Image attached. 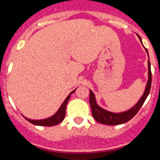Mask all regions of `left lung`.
Wrapping results in <instances>:
<instances>
[{
	"label": "left lung",
	"mask_w": 160,
	"mask_h": 160,
	"mask_svg": "<svg viewBox=\"0 0 160 160\" xmlns=\"http://www.w3.org/2000/svg\"><path fill=\"white\" fill-rule=\"evenodd\" d=\"M137 36H138V39L140 40L141 43H142L140 37L138 36V34H137ZM145 50H146L147 53L148 55V49H145ZM148 58H149V56H148ZM148 79L143 94L141 96L139 100L137 102L136 104L131 108H130L129 110H128V111L119 113H114L102 108L101 107L98 105L94 94L90 90V107H91V111H92L93 117L97 122H100L102 124H105V125H119V124H122L128 122L138 113L139 109L142 107V104H143L146 98H148V94L150 93V90H151V86H152V71H151V64H150L149 59L148 60Z\"/></svg>",
	"instance_id": "obj_1"
}]
</instances>
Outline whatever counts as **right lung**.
Masks as SVG:
<instances>
[{
	"instance_id": "1",
	"label": "right lung",
	"mask_w": 160,
	"mask_h": 160,
	"mask_svg": "<svg viewBox=\"0 0 160 160\" xmlns=\"http://www.w3.org/2000/svg\"><path fill=\"white\" fill-rule=\"evenodd\" d=\"M76 90V89L74 90H73L71 93H70V94L66 97V99L64 100V102H62V104L61 105V107H59V109L58 110V111L55 113L53 115L47 118H44V119H29V118H26V117L24 116V118L25 119L29 121V122H31L32 124H34L37 126H44V127H53V126L57 125V124L60 123L63 121L65 116H66V105H67V102L69 101L70 98V94H73L74 91Z\"/></svg>"
}]
</instances>
